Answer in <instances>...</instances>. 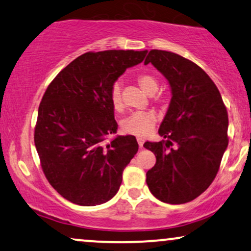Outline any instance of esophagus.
Masks as SVG:
<instances>
[{
    "instance_id": "esophagus-1",
    "label": "esophagus",
    "mask_w": 251,
    "mask_h": 251,
    "mask_svg": "<svg viewBox=\"0 0 251 251\" xmlns=\"http://www.w3.org/2000/svg\"><path fill=\"white\" fill-rule=\"evenodd\" d=\"M144 142H145L144 139H142V138H138V144H139V147H140V148L144 147Z\"/></svg>"
}]
</instances>
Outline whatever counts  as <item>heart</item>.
I'll return each instance as SVG.
<instances>
[{"label":"heart","instance_id":"b5f03b06","mask_svg":"<svg viewBox=\"0 0 251 251\" xmlns=\"http://www.w3.org/2000/svg\"><path fill=\"white\" fill-rule=\"evenodd\" d=\"M138 83L140 84L142 90L148 95H154L158 90V81L155 76L151 74H141L138 77ZM160 103H166L164 98H161ZM110 102L113 110L117 112L124 110V102L122 97V87L120 83H115L110 91ZM157 117L151 111L146 112H134L122 122V131L126 134L134 136H147L153 131L155 124H156Z\"/></svg>","mask_w":251,"mask_h":251}]
</instances>
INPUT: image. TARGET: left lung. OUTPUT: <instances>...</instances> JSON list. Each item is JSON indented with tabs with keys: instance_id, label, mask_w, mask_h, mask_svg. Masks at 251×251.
Here are the masks:
<instances>
[{
	"instance_id": "8db88e82",
	"label": "left lung",
	"mask_w": 251,
	"mask_h": 251,
	"mask_svg": "<svg viewBox=\"0 0 251 251\" xmlns=\"http://www.w3.org/2000/svg\"><path fill=\"white\" fill-rule=\"evenodd\" d=\"M148 63L164 75L173 97L158 129L166 140L144 145L156 156L146 182L158 201L184 204L201 196L217 176L228 146L227 109L217 85L195 62L151 50Z\"/></svg>"
}]
</instances>
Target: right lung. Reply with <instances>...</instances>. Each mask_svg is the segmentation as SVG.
Masks as SVG:
<instances>
[{
  "mask_svg": "<svg viewBox=\"0 0 251 251\" xmlns=\"http://www.w3.org/2000/svg\"><path fill=\"white\" fill-rule=\"evenodd\" d=\"M147 50L84 53L50 82L38 109L34 145L50 185L81 206L109 201L139 149L135 136L118 135L110 91Z\"/></svg>",
  "mask_w": 251,
  "mask_h": 251,
  "instance_id": "right-lung-1",
  "label": "right lung"
}]
</instances>
